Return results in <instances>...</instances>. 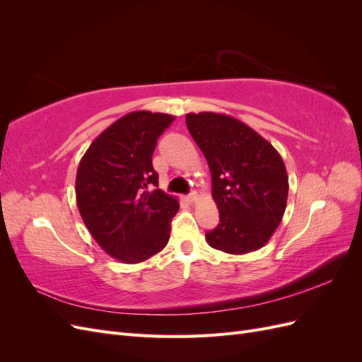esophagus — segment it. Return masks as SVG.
Listing matches in <instances>:
<instances>
[{
  "mask_svg": "<svg viewBox=\"0 0 362 362\" xmlns=\"http://www.w3.org/2000/svg\"><path fill=\"white\" fill-rule=\"evenodd\" d=\"M196 199H198V194H196V192H192L190 194H187V201L189 202H196Z\"/></svg>",
  "mask_w": 362,
  "mask_h": 362,
  "instance_id": "obj_1",
  "label": "esophagus"
}]
</instances>
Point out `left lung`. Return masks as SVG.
Returning <instances> with one entry per match:
<instances>
[{"label":"left lung","instance_id":"8db88e82","mask_svg":"<svg viewBox=\"0 0 362 362\" xmlns=\"http://www.w3.org/2000/svg\"><path fill=\"white\" fill-rule=\"evenodd\" d=\"M185 124L211 172L221 222L206 243L233 255L264 246L287 206L288 177L279 152L257 131L221 113H189Z\"/></svg>","mask_w":362,"mask_h":362}]
</instances>
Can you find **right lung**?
<instances>
[{
  "label": "right lung",
  "mask_w": 362,
  "mask_h": 362,
  "mask_svg": "<svg viewBox=\"0 0 362 362\" xmlns=\"http://www.w3.org/2000/svg\"><path fill=\"white\" fill-rule=\"evenodd\" d=\"M175 117L146 110L117 119L83 156L75 180L84 225L108 255L136 264L158 254L170 237L178 199L158 187L152 154Z\"/></svg>",
  "instance_id": "right-lung-1"
}]
</instances>
